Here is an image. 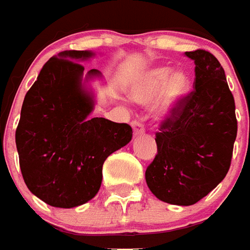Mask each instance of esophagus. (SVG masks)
Segmentation results:
<instances>
[{
	"mask_svg": "<svg viewBox=\"0 0 250 250\" xmlns=\"http://www.w3.org/2000/svg\"><path fill=\"white\" fill-rule=\"evenodd\" d=\"M132 126H133V132H134V136H140V134H144L145 133V126L144 124L140 123V121H132Z\"/></svg>",
	"mask_w": 250,
	"mask_h": 250,
	"instance_id": "1",
	"label": "esophagus"
}]
</instances>
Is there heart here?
Wrapping results in <instances>:
<instances>
[{
	"mask_svg": "<svg viewBox=\"0 0 250 250\" xmlns=\"http://www.w3.org/2000/svg\"><path fill=\"white\" fill-rule=\"evenodd\" d=\"M188 79L185 72H172L168 67L146 71L133 83L130 96L140 104H150L158 96L159 113H168L187 89Z\"/></svg>",
	"mask_w": 250,
	"mask_h": 250,
	"instance_id": "1",
	"label": "heart"
}]
</instances>
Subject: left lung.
Instances as JSON below:
<instances>
[{
  "mask_svg": "<svg viewBox=\"0 0 250 250\" xmlns=\"http://www.w3.org/2000/svg\"><path fill=\"white\" fill-rule=\"evenodd\" d=\"M186 55L195 62L194 89L159 124L157 154L145 172L150 191L176 206L198 203L224 179L237 136L224 68L206 50Z\"/></svg>",
  "mask_w": 250,
  "mask_h": 250,
  "instance_id": "left-lung-1",
  "label": "left lung"
}]
</instances>
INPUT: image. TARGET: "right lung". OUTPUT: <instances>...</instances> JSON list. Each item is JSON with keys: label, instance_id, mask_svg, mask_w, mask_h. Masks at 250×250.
Returning <instances> with one entry per match:
<instances>
[{"label": "right lung", "instance_id": "1", "mask_svg": "<svg viewBox=\"0 0 250 250\" xmlns=\"http://www.w3.org/2000/svg\"><path fill=\"white\" fill-rule=\"evenodd\" d=\"M91 55L72 50L52 56L21 109L16 130L21 172L27 188L52 207L91 200L100 188L105 159L132 140L130 125L88 117L93 101L80 84L84 65L75 61Z\"/></svg>", "mask_w": 250, "mask_h": 250}]
</instances>
